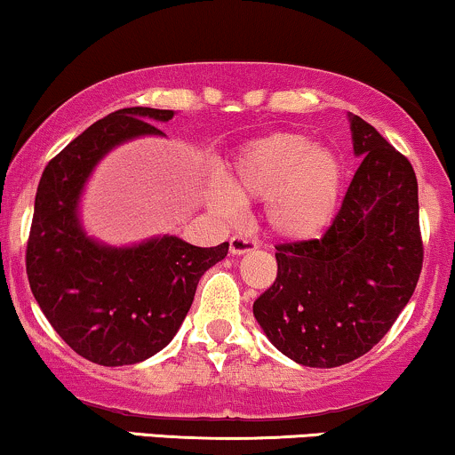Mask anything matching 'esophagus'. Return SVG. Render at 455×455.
<instances>
[{
    "label": "esophagus",
    "instance_id": "obj_1",
    "mask_svg": "<svg viewBox=\"0 0 455 455\" xmlns=\"http://www.w3.org/2000/svg\"><path fill=\"white\" fill-rule=\"evenodd\" d=\"M228 243H231V254H245V251L259 248V242L251 237H245V235H233Z\"/></svg>",
    "mask_w": 455,
    "mask_h": 455
}]
</instances>
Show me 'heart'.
<instances>
[{
	"label": "heart",
	"instance_id": "1",
	"mask_svg": "<svg viewBox=\"0 0 455 455\" xmlns=\"http://www.w3.org/2000/svg\"><path fill=\"white\" fill-rule=\"evenodd\" d=\"M222 186L207 190V205L233 220L239 201L265 199L271 231L290 242H307L335 220L346 167L332 148L299 133H271L242 146L222 173Z\"/></svg>",
	"mask_w": 455,
	"mask_h": 455
}]
</instances>
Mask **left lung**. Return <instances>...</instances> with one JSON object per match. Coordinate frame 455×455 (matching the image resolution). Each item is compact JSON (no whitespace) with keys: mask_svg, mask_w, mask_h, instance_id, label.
<instances>
[{"mask_svg":"<svg viewBox=\"0 0 455 455\" xmlns=\"http://www.w3.org/2000/svg\"><path fill=\"white\" fill-rule=\"evenodd\" d=\"M355 169L320 239L275 245L277 277L254 300L269 341L294 363L332 369L384 339L418 286L424 245L407 156L349 114Z\"/></svg>","mask_w":455,"mask_h":455,"instance_id":"1","label":"left lung"}]
</instances>
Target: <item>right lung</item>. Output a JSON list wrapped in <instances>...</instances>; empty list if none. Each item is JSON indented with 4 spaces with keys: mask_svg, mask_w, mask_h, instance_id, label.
<instances>
[{
    "mask_svg": "<svg viewBox=\"0 0 455 455\" xmlns=\"http://www.w3.org/2000/svg\"><path fill=\"white\" fill-rule=\"evenodd\" d=\"M173 109L124 108L97 120L44 169L27 242V277L40 309L68 346L103 366L135 364L161 352L182 326L196 283L228 251L173 235L112 248L84 233L80 195L112 148L165 135Z\"/></svg>",
    "mask_w": 455,
    "mask_h": 455,
    "instance_id": "add662e5",
    "label": "right lung"
}]
</instances>
